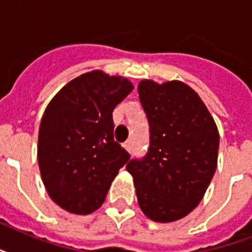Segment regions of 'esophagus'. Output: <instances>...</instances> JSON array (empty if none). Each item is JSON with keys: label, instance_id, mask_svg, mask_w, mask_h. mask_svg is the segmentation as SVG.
<instances>
[{"label": "esophagus", "instance_id": "34e87169", "mask_svg": "<svg viewBox=\"0 0 252 252\" xmlns=\"http://www.w3.org/2000/svg\"><path fill=\"white\" fill-rule=\"evenodd\" d=\"M124 148H126V152H129L130 153V152L133 150V141H132V140H128V141L124 144Z\"/></svg>", "mask_w": 252, "mask_h": 252}]
</instances>
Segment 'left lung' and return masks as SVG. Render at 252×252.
<instances>
[{"label":"left lung","instance_id":"8db88e82","mask_svg":"<svg viewBox=\"0 0 252 252\" xmlns=\"http://www.w3.org/2000/svg\"><path fill=\"white\" fill-rule=\"evenodd\" d=\"M138 98L150 126L149 152L132 159L138 205L156 222H174L195 209L217 168L220 134L199 94L182 81L142 80Z\"/></svg>","mask_w":252,"mask_h":252}]
</instances>
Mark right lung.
<instances>
[{"label":"right lung","mask_w":252,"mask_h":252,"mask_svg":"<svg viewBox=\"0 0 252 252\" xmlns=\"http://www.w3.org/2000/svg\"><path fill=\"white\" fill-rule=\"evenodd\" d=\"M133 90L122 76L91 70L65 85L41 118L37 162L49 197L74 215L104 203L129 154L114 140L112 111Z\"/></svg>","instance_id":"add662e5"}]
</instances>
